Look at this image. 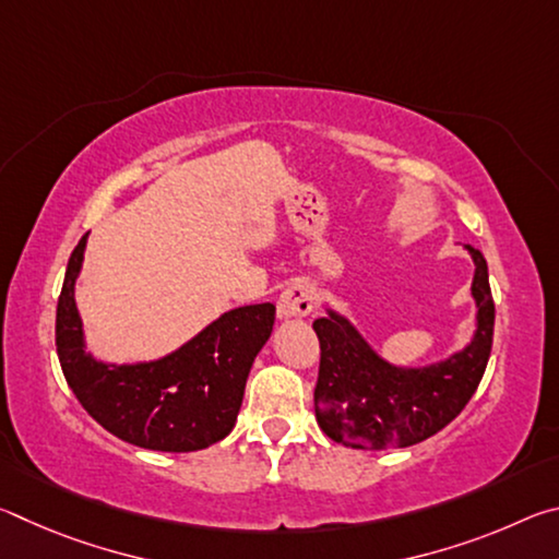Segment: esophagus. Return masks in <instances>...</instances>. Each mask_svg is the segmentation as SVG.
Listing matches in <instances>:
<instances>
[{"mask_svg": "<svg viewBox=\"0 0 559 559\" xmlns=\"http://www.w3.org/2000/svg\"><path fill=\"white\" fill-rule=\"evenodd\" d=\"M313 288L308 286L306 281H296L281 293L278 298V316L281 318H302L313 310Z\"/></svg>", "mask_w": 559, "mask_h": 559, "instance_id": "34e87169", "label": "esophagus"}]
</instances>
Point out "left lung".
<instances>
[{
  "instance_id": "left-lung-1",
  "label": "left lung",
  "mask_w": 559,
  "mask_h": 559,
  "mask_svg": "<svg viewBox=\"0 0 559 559\" xmlns=\"http://www.w3.org/2000/svg\"><path fill=\"white\" fill-rule=\"evenodd\" d=\"M466 249L476 263L471 290L478 306V328L468 347L439 365L402 370L384 362L343 316L330 310L316 320V416L330 439L353 449L412 447L441 431L468 404L493 347L496 306L484 253L473 246Z\"/></svg>"
}]
</instances>
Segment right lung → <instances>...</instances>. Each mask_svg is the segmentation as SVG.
I'll use <instances>...</instances> for the list:
<instances>
[{
    "label": "right lung",
    "instance_id": "obj_1",
    "mask_svg": "<svg viewBox=\"0 0 559 559\" xmlns=\"http://www.w3.org/2000/svg\"><path fill=\"white\" fill-rule=\"evenodd\" d=\"M86 236L75 246L56 308V353L66 382L103 429L153 451H200L234 429L253 357L266 345L276 306L224 313L177 353L155 362L106 365L83 349L73 286Z\"/></svg>",
    "mask_w": 559,
    "mask_h": 559
}]
</instances>
